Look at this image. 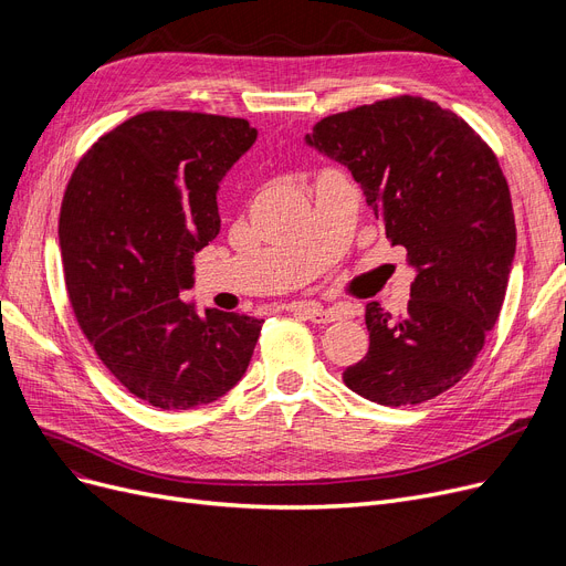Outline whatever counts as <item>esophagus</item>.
<instances>
[{
	"mask_svg": "<svg viewBox=\"0 0 566 566\" xmlns=\"http://www.w3.org/2000/svg\"><path fill=\"white\" fill-rule=\"evenodd\" d=\"M295 312L303 314L312 323H333V321L346 316V310H342V307H323L318 303H301V305H295Z\"/></svg>",
	"mask_w": 566,
	"mask_h": 566,
	"instance_id": "esophagus-1",
	"label": "esophagus"
}]
</instances>
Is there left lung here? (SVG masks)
<instances>
[{
	"instance_id": "left-lung-1",
	"label": "left lung",
	"mask_w": 566,
	"mask_h": 566,
	"mask_svg": "<svg viewBox=\"0 0 566 566\" xmlns=\"http://www.w3.org/2000/svg\"><path fill=\"white\" fill-rule=\"evenodd\" d=\"M305 144L344 165L415 271L399 316L369 303V353L344 369L355 395L415 406L450 390L493 328L516 254L510 186L461 116L399 96L325 116Z\"/></svg>"
}]
</instances>
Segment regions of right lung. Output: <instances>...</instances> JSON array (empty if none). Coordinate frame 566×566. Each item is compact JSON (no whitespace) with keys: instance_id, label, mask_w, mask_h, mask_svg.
<instances>
[{"instance_id":"add662e5","label":"right lung","mask_w":566,"mask_h":566,"mask_svg":"<svg viewBox=\"0 0 566 566\" xmlns=\"http://www.w3.org/2000/svg\"><path fill=\"white\" fill-rule=\"evenodd\" d=\"M254 142L245 118L144 112L88 148L69 181L59 248L71 305L103 365L156 408L211 403L250 365L263 318L199 314L178 295L220 233L222 178Z\"/></svg>"}]
</instances>
